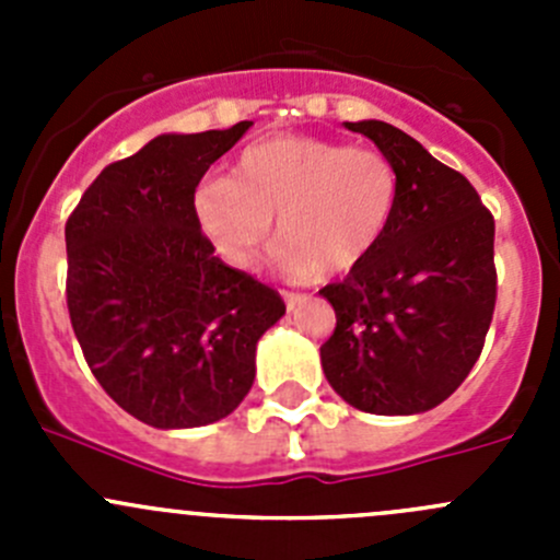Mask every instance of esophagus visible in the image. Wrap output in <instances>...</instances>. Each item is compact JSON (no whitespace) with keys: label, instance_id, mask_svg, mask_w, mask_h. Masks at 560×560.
I'll return each mask as SVG.
<instances>
[{"label":"esophagus","instance_id":"1","mask_svg":"<svg viewBox=\"0 0 560 560\" xmlns=\"http://www.w3.org/2000/svg\"><path fill=\"white\" fill-rule=\"evenodd\" d=\"M281 298H284V303H287V308H290V312H298V308H301L303 303L308 301L303 292H290V290H281Z\"/></svg>","mask_w":560,"mask_h":560}]
</instances>
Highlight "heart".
Wrapping results in <instances>:
<instances>
[{
	"label": "heart",
	"mask_w": 560,
	"mask_h": 560,
	"mask_svg": "<svg viewBox=\"0 0 560 560\" xmlns=\"http://www.w3.org/2000/svg\"><path fill=\"white\" fill-rule=\"evenodd\" d=\"M400 178L382 151L281 135L235 160L230 178L197 186L195 219L213 252L248 270L270 238L284 273L338 276L371 257L398 211Z\"/></svg>",
	"instance_id": "b5f03b06"
}]
</instances>
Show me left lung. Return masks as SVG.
Wrapping results in <instances>:
<instances>
[{"label":"left lung","instance_id":"left-lung-1","mask_svg":"<svg viewBox=\"0 0 560 560\" xmlns=\"http://www.w3.org/2000/svg\"><path fill=\"white\" fill-rule=\"evenodd\" d=\"M374 140L400 178L382 244L347 279L322 287L336 330L322 371L369 415H420L460 387L495 308V224L477 189L385 121H343Z\"/></svg>","mask_w":560,"mask_h":560}]
</instances>
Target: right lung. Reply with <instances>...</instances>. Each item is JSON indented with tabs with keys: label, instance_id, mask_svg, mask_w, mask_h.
<instances>
[{
	"label": "right lung",
	"instance_id": "1",
	"mask_svg": "<svg viewBox=\"0 0 560 560\" xmlns=\"http://www.w3.org/2000/svg\"><path fill=\"white\" fill-rule=\"evenodd\" d=\"M252 121L160 135L113 162L65 228L67 308L89 369L124 411L175 431L233 415L257 341L284 316L276 290L213 257L195 189Z\"/></svg>",
	"mask_w": 560,
	"mask_h": 560
}]
</instances>
